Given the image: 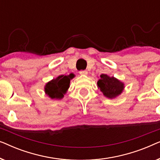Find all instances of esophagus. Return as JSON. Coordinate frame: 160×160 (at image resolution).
Segmentation results:
<instances>
[{"mask_svg":"<svg viewBox=\"0 0 160 160\" xmlns=\"http://www.w3.org/2000/svg\"><path fill=\"white\" fill-rule=\"evenodd\" d=\"M79 73L81 75H87L88 72H87V71H86V70H84V71H80Z\"/></svg>","mask_w":160,"mask_h":160,"instance_id":"esophagus-1","label":"esophagus"}]
</instances>
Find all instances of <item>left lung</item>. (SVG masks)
I'll return each instance as SVG.
<instances>
[{
	"label": "left lung",
	"instance_id": "obj_1",
	"mask_svg": "<svg viewBox=\"0 0 160 160\" xmlns=\"http://www.w3.org/2000/svg\"><path fill=\"white\" fill-rule=\"evenodd\" d=\"M98 87L106 97L113 98L122 93L124 89V84L114 77L102 74L98 81Z\"/></svg>",
	"mask_w": 160,
	"mask_h": 160
}]
</instances>
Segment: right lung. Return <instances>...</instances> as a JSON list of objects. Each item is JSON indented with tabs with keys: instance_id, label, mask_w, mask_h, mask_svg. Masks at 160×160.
<instances>
[{
	"instance_id": "1",
	"label": "right lung",
	"mask_w": 160,
	"mask_h": 160,
	"mask_svg": "<svg viewBox=\"0 0 160 160\" xmlns=\"http://www.w3.org/2000/svg\"><path fill=\"white\" fill-rule=\"evenodd\" d=\"M73 77V73L68 76L61 75L58 76L55 79L52 80L46 84L45 92L52 99H61L68 89L71 79Z\"/></svg>"
}]
</instances>
